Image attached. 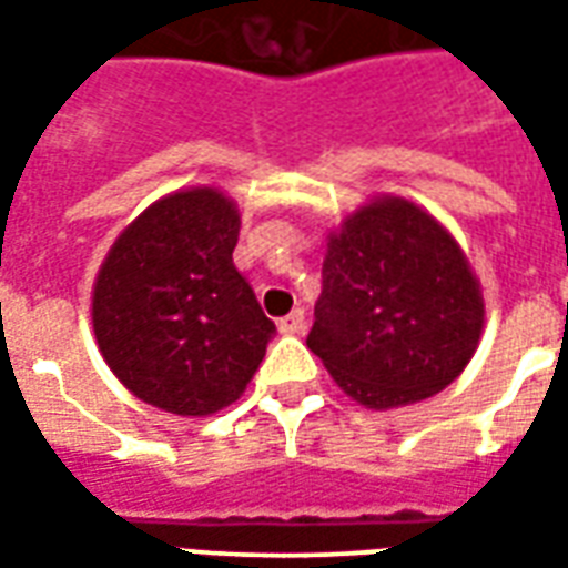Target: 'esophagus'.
<instances>
[{"mask_svg":"<svg viewBox=\"0 0 568 568\" xmlns=\"http://www.w3.org/2000/svg\"><path fill=\"white\" fill-rule=\"evenodd\" d=\"M307 328V316H304V310H292L288 316L280 320V332L283 334H301Z\"/></svg>","mask_w":568,"mask_h":568,"instance_id":"esophagus-1","label":"esophagus"}]
</instances>
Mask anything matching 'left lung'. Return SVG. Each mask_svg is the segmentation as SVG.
I'll return each instance as SVG.
<instances>
[{"instance_id": "1", "label": "left lung", "mask_w": 568, "mask_h": 568, "mask_svg": "<svg viewBox=\"0 0 568 568\" xmlns=\"http://www.w3.org/2000/svg\"><path fill=\"white\" fill-rule=\"evenodd\" d=\"M307 346L353 402L417 405L475 356L484 297L459 243L405 197H377L328 236Z\"/></svg>"}]
</instances>
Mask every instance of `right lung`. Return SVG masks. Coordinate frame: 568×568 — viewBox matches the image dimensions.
Segmentation results:
<instances>
[{"label": "right lung", "instance_id": "right-lung-1", "mask_svg": "<svg viewBox=\"0 0 568 568\" xmlns=\"http://www.w3.org/2000/svg\"><path fill=\"white\" fill-rule=\"evenodd\" d=\"M240 212L215 187L151 203L93 283V334L130 393L166 414L234 405L276 334L234 267Z\"/></svg>", "mask_w": 568, "mask_h": 568}]
</instances>
